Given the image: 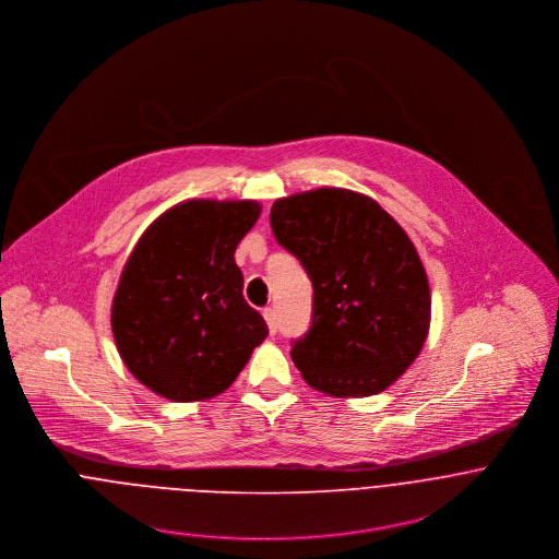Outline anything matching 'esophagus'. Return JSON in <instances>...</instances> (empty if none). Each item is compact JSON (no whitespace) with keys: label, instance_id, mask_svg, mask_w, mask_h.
I'll use <instances>...</instances> for the list:
<instances>
[{"label":"esophagus","instance_id":"esophagus-1","mask_svg":"<svg viewBox=\"0 0 559 559\" xmlns=\"http://www.w3.org/2000/svg\"><path fill=\"white\" fill-rule=\"evenodd\" d=\"M262 314H264V320H266V324H269V333L275 335V333H277V314H275V310H273V308H266Z\"/></svg>","mask_w":559,"mask_h":559}]
</instances>
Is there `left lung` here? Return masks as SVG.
I'll return each mask as SVG.
<instances>
[{
	"instance_id": "1",
	"label": "left lung",
	"mask_w": 559,
	"mask_h": 559,
	"mask_svg": "<svg viewBox=\"0 0 559 559\" xmlns=\"http://www.w3.org/2000/svg\"><path fill=\"white\" fill-rule=\"evenodd\" d=\"M273 235L314 286L312 326L290 355L335 399L385 392L430 329V286L415 245L372 198L337 187L275 200Z\"/></svg>"
}]
</instances>
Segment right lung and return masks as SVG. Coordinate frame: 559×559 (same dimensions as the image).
<instances>
[{
	"label": "right lung",
	"instance_id": "right-lung-1",
	"mask_svg": "<svg viewBox=\"0 0 559 559\" xmlns=\"http://www.w3.org/2000/svg\"><path fill=\"white\" fill-rule=\"evenodd\" d=\"M260 211L255 200H187L133 247L114 295L111 331L129 372L160 399L219 396L269 335L242 297L235 262Z\"/></svg>",
	"mask_w": 559,
	"mask_h": 559
}]
</instances>
